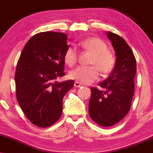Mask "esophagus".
Returning <instances> with one entry per match:
<instances>
[{
    "label": "esophagus",
    "mask_w": 153,
    "mask_h": 153,
    "mask_svg": "<svg viewBox=\"0 0 153 153\" xmlns=\"http://www.w3.org/2000/svg\"><path fill=\"white\" fill-rule=\"evenodd\" d=\"M74 86H75V88H80V87L82 86V85L81 84H80V83H79L78 82L75 81V83H74Z\"/></svg>",
    "instance_id": "obj_1"
}]
</instances>
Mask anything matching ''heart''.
I'll return each instance as SVG.
<instances>
[{"label": "heart", "mask_w": 153, "mask_h": 153, "mask_svg": "<svg viewBox=\"0 0 153 153\" xmlns=\"http://www.w3.org/2000/svg\"><path fill=\"white\" fill-rule=\"evenodd\" d=\"M80 46L94 54L91 64L94 65H80L69 73V77L82 84H90L96 81L99 76V71L103 74L110 73L114 67L115 58L108 51L107 45L97 38H88L80 42ZM78 51L73 47L67 49L64 55L65 62L73 66L78 60Z\"/></svg>", "instance_id": "1"}]
</instances>
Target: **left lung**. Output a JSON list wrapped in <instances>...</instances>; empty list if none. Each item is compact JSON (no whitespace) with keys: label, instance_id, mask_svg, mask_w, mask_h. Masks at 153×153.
Here are the masks:
<instances>
[{"label":"left lung","instance_id":"1","mask_svg":"<svg viewBox=\"0 0 153 153\" xmlns=\"http://www.w3.org/2000/svg\"><path fill=\"white\" fill-rule=\"evenodd\" d=\"M116 54L114 68L99 86L91 88L88 111L91 118L102 127H111L126 117L134 92L136 59L131 48L119 35L107 31Z\"/></svg>","mask_w":153,"mask_h":153}]
</instances>
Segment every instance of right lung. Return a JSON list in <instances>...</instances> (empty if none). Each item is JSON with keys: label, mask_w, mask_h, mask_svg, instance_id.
Listing matches in <instances>:
<instances>
[{"label": "right lung", "mask_w": 153, "mask_h": 153, "mask_svg": "<svg viewBox=\"0 0 153 153\" xmlns=\"http://www.w3.org/2000/svg\"><path fill=\"white\" fill-rule=\"evenodd\" d=\"M68 41L64 33H39L27 42L19 57L15 73L17 101L37 127H50L60 118L63 98L74 85L73 80L57 81L65 75Z\"/></svg>", "instance_id": "add662e5"}]
</instances>
